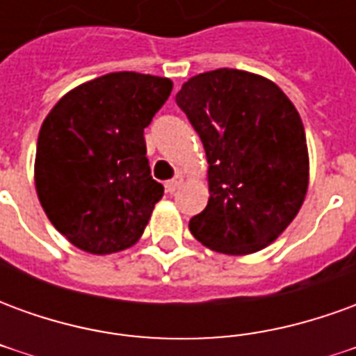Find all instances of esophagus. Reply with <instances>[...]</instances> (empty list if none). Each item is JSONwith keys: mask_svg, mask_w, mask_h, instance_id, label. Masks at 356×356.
Masks as SVG:
<instances>
[{"mask_svg": "<svg viewBox=\"0 0 356 356\" xmlns=\"http://www.w3.org/2000/svg\"><path fill=\"white\" fill-rule=\"evenodd\" d=\"M181 185H183V177H181V175H177L175 179H171V181H168V183H165V191H168L170 194H173Z\"/></svg>", "mask_w": 356, "mask_h": 356, "instance_id": "34e87169", "label": "esophagus"}]
</instances>
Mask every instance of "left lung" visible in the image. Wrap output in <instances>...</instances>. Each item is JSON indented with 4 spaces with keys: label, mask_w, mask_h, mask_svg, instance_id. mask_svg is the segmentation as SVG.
<instances>
[{
    "label": "left lung",
    "mask_w": 356,
    "mask_h": 356,
    "mask_svg": "<svg viewBox=\"0 0 356 356\" xmlns=\"http://www.w3.org/2000/svg\"><path fill=\"white\" fill-rule=\"evenodd\" d=\"M175 101L209 163L208 206L191 219L193 236L227 255L267 248L309 188L305 127L293 102L275 81L234 68L193 76Z\"/></svg>",
    "instance_id": "1"
}]
</instances>
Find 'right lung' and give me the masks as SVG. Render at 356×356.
<instances>
[{
  "instance_id": "1",
  "label": "right lung",
  "mask_w": 356,
  "mask_h": 356,
  "mask_svg": "<svg viewBox=\"0 0 356 356\" xmlns=\"http://www.w3.org/2000/svg\"><path fill=\"white\" fill-rule=\"evenodd\" d=\"M171 89L170 78L110 72L70 89L43 120L35 193L70 244L108 255L139 242L163 196L143 133Z\"/></svg>"
}]
</instances>
